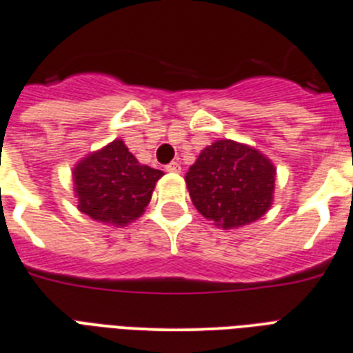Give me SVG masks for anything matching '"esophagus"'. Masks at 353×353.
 Here are the masks:
<instances>
[{
  "instance_id": "obj_1",
  "label": "esophagus",
  "mask_w": 353,
  "mask_h": 353,
  "mask_svg": "<svg viewBox=\"0 0 353 353\" xmlns=\"http://www.w3.org/2000/svg\"><path fill=\"white\" fill-rule=\"evenodd\" d=\"M165 170H167V172H170V174H179L181 172V165L177 163V161H170V163L165 167Z\"/></svg>"
}]
</instances>
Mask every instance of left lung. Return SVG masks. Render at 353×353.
I'll use <instances>...</instances> for the list:
<instances>
[{"instance_id": "obj_1", "label": "left lung", "mask_w": 353, "mask_h": 353, "mask_svg": "<svg viewBox=\"0 0 353 353\" xmlns=\"http://www.w3.org/2000/svg\"><path fill=\"white\" fill-rule=\"evenodd\" d=\"M184 181L196 211L230 230L260 220L271 209L276 167L259 149L223 139L202 149Z\"/></svg>"}]
</instances>
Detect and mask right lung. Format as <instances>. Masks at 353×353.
<instances>
[{"instance_id":"1","label":"right lung","mask_w":353,"mask_h":353,"mask_svg":"<svg viewBox=\"0 0 353 353\" xmlns=\"http://www.w3.org/2000/svg\"><path fill=\"white\" fill-rule=\"evenodd\" d=\"M161 170L141 165L121 139L77 161L72 170L79 211L98 223L126 227L144 214Z\"/></svg>"}]
</instances>
